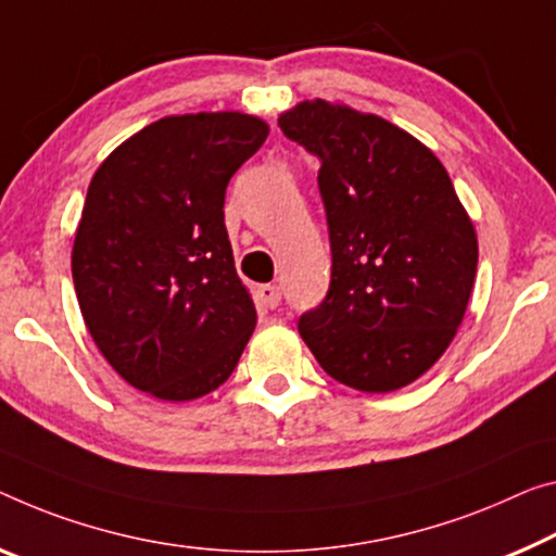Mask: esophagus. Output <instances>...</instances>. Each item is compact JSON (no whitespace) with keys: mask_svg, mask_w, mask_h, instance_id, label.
<instances>
[{"mask_svg":"<svg viewBox=\"0 0 556 556\" xmlns=\"http://www.w3.org/2000/svg\"><path fill=\"white\" fill-rule=\"evenodd\" d=\"M258 298H261V303L266 305V307H278L280 305V288L278 286H270V283L261 286L258 288Z\"/></svg>","mask_w":556,"mask_h":556,"instance_id":"esophagus-1","label":"esophagus"}]
</instances>
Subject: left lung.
Listing matches in <instances>:
<instances>
[{"mask_svg":"<svg viewBox=\"0 0 556 556\" xmlns=\"http://www.w3.org/2000/svg\"><path fill=\"white\" fill-rule=\"evenodd\" d=\"M280 131L320 159L330 286L298 320L330 378L363 392L405 388L463 323L477 236L445 166L372 114L303 101Z\"/></svg>","mask_w":556,"mask_h":556,"instance_id":"1","label":"left lung"}]
</instances>
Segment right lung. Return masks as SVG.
<instances>
[{
    "label": "right lung",
    "mask_w": 556,
    "mask_h": 556,
    "mask_svg": "<svg viewBox=\"0 0 556 556\" xmlns=\"http://www.w3.org/2000/svg\"><path fill=\"white\" fill-rule=\"evenodd\" d=\"M255 116H168L124 141L93 174L72 276L84 323L136 390L193 400L228 380L255 328L233 266L230 176L263 147Z\"/></svg>",
    "instance_id": "add662e5"
}]
</instances>
